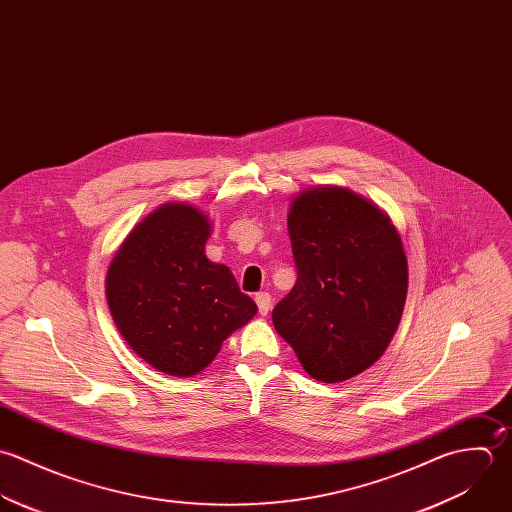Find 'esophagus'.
Instances as JSON below:
<instances>
[{
	"instance_id": "34e87169",
	"label": "esophagus",
	"mask_w": 512,
	"mask_h": 512,
	"mask_svg": "<svg viewBox=\"0 0 512 512\" xmlns=\"http://www.w3.org/2000/svg\"><path fill=\"white\" fill-rule=\"evenodd\" d=\"M256 304H258L260 314L266 316L270 312V308H272V296L268 292H260V294H256Z\"/></svg>"
}]
</instances>
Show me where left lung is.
Wrapping results in <instances>:
<instances>
[{"label":"left lung","instance_id":"8db88e82","mask_svg":"<svg viewBox=\"0 0 512 512\" xmlns=\"http://www.w3.org/2000/svg\"><path fill=\"white\" fill-rule=\"evenodd\" d=\"M288 232L298 280L274 308V328L314 379H351L399 328L409 284L401 236L375 202L332 184L292 198Z\"/></svg>","mask_w":512,"mask_h":512}]
</instances>
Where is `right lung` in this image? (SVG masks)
<instances>
[{
    "mask_svg": "<svg viewBox=\"0 0 512 512\" xmlns=\"http://www.w3.org/2000/svg\"><path fill=\"white\" fill-rule=\"evenodd\" d=\"M210 232V218L196 206L161 204L133 226L107 270L105 296L119 334L172 377L208 367L258 312L230 268L206 258Z\"/></svg>",
    "mask_w": 512,
    "mask_h": 512,
    "instance_id": "1",
    "label": "right lung"
}]
</instances>
